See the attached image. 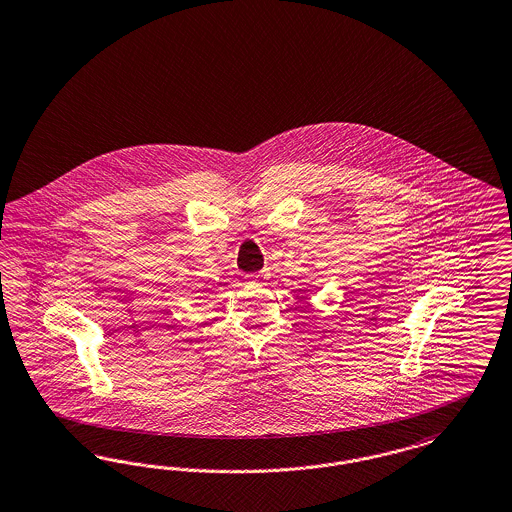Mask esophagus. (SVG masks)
Instances as JSON below:
<instances>
[{"instance_id":"esophagus-1","label":"esophagus","mask_w":512,"mask_h":512,"mask_svg":"<svg viewBox=\"0 0 512 512\" xmlns=\"http://www.w3.org/2000/svg\"><path fill=\"white\" fill-rule=\"evenodd\" d=\"M265 280V272H255V274L247 276V284H253V286H261V284H265Z\"/></svg>"}]
</instances>
